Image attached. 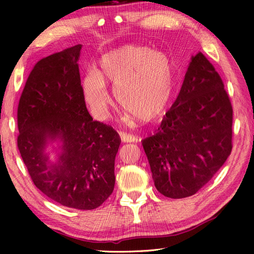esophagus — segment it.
Segmentation results:
<instances>
[{"label": "esophagus", "instance_id": "esophagus-1", "mask_svg": "<svg viewBox=\"0 0 254 254\" xmlns=\"http://www.w3.org/2000/svg\"><path fill=\"white\" fill-rule=\"evenodd\" d=\"M120 136H121V140L122 142L124 143H132V142H136L137 141V137L132 135V134H129L127 132H120Z\"/></svg>", "mask_w": 254, "mask_h": 254}]
</instances>
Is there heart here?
<instances>
[{"label": "heart", "instance_id": "1", "mask_svg": "<svg viewBox=\"0 0 254 254\" xmlns=\"http://www.w3.org/2000/svg\"><path fill=\"white\" fill-rule=\"evenodd\" d=\"M98 66L82 81L84 98L98 119L112 105L106 84H111L128 118L148 124L165 114L175 86V64L167 54L126 44L104 54Z\"/></svg>", "mask_w": 254, "mask_h": 254}]
</instances>
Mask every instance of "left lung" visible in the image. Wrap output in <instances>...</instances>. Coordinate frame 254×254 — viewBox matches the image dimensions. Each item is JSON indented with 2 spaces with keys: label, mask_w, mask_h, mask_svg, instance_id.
<instances>
[{
  "label": "left lung",
  "mask_w": 254,
  "mask_h": 254,
  "mask_svg": "<svg viewBox=\"0 0 254 254\" xmlns=\"http://www.w3.org/2000/svg\"><path fill=\"white\" fill-rule=\"evenodd\" d=\"M232 120L224 82L199 52L157 132L142 141L161 194L186 198L212 179L231 153Z\"/></svg>",
  "instance_id": "8db88e82"
}]
</instances>
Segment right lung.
I'll return each instance as SVG.
<instances>
[{"label":"right lung","mask_w":254,"mask_h":254,"mask_svg":"<svg viewBox=\"0 0 254 254\" xmlns=\"http://www.w3.org/2000/svg\"><path fill=\"white\" fill-rule=\"evenodd\" d=\"M81 45L35 64L18 106V148L35 186L52 200L78 210L96 209L112 194L121 137L87 110L77 61ZM59 140L56 164L45 148Z\"/></svg>","instance_id":"obj_1"}]
</instances>
